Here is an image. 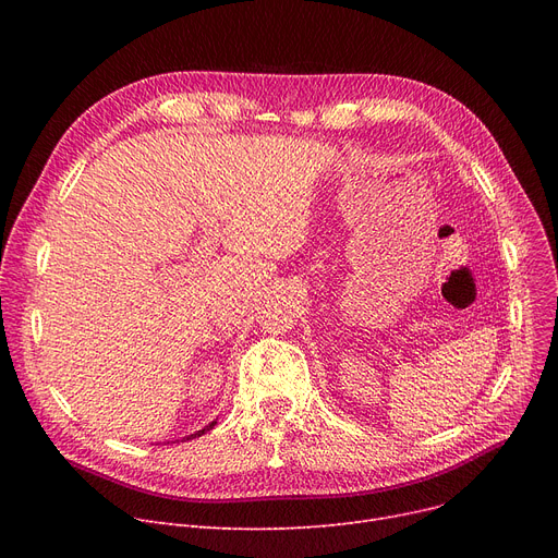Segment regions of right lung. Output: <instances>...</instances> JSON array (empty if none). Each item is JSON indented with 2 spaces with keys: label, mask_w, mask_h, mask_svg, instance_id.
I'll use <instances>...</instances> for the list:
<instances>
[{
  "label": "right lung",
  "mask_w": 558,
  "mask_h": 558,
  "mask_svg": "<svg viewBox=\"0 0 558 558\" xmlns=\"http://www.w3.org/2000/svg\"><path fill=\"white\" fill-rule=\"evenodd\" d=\"M215 423H217V421H213V423H210V425H205V427H203V429H198V432H196V434H192V436H187V441H190V438H196V436H201V434H205V432H208V429H213V427H215Z\"/></svg>",
  "instance_id": "right-lung-1"
}]
</instances>
